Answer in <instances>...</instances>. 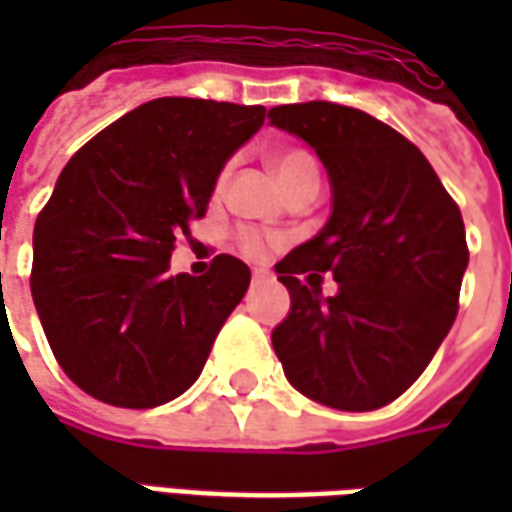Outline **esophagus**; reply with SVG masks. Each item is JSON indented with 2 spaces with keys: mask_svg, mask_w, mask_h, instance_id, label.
I'll return each mask as SVG.
<instances>
[{
  "mask_svg": "<svg viewBox=\"0 0 512 512\" xmlns=\"http://www.w3.org/2000/svg\"><path fill=\"white\" fill-rule=\"evenodd\" d=\"M268 279H271L268 271H255V274H252V285H260V282H268Z\"/></svg>",
  "mask_w": 512,
  "mask_h": 512,
  "instance_id": "1",
  "label": "esophagus"
}]
</instances>
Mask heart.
<instances>
[{"instance_id":"b5f03b06","label":"heart","mask_w":512,"mask_h":512,"mask_svg":"<svg viewBox=\"0 0 512 512\" xmlns=\"http://www.w3.org/2000/svg\"><path fill=\"white\" fill-rule=\"evenodd\" d=\"M271 167L277 172V180L282 189L293 191L299 186H307V183H321V169H318V161L312 158V153L307 150H299V147H288V150H279L271 156ZM227 178H230V169H222V175L216 180V191H222L227 186ZM235 246L244 252L246 257H260L266 252V235L257 233V230H238L235 233Z\"/></svg>"}]
</instances>
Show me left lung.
Masks as SVG:
<instances>
[{
  "label": "left lung",
  "instance_id": "1",
  "mask_svg": "<svg viewBox=\"0 0 512 512\" xmlns=\"http://www.w3.org/2000/svg\"><path fill=\"white\" fill-rule=\"evenodd\" d=\"M268 117L318 153L334 197L321 233L277 263L290 312L271 343L301 395L373 411L422 376L458 315L461 211L419 147L367 112L310 101ZM318 270L335 274L337 297L300 282Z\"/></svg>",
  "mask_w": 512,
  "mask_h": 512
}]
</instances>
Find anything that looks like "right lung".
Here are the masks:
<instances>
[{
    "instance_id": "1",
    "label": "right lung",
    "mask_w": 512,
    "mask_h": 512,
    "mask_svg": "<svg viewBox=\"0 0 512 512\" xmlns=\"http://www.w3.org/2000/svg\"><path fill=\"white\" fill-rule=\"evenodd\" d=\"M263 120L266 106L156 98L62 169L35 222L29 285L65 376L95 400L161 406L202 373L249 268L216 255L202 277H172L169 257Z\"/></svg>"
}]
</instances>
